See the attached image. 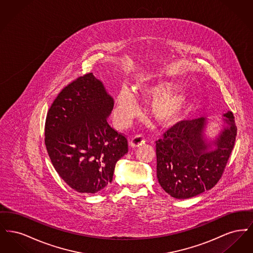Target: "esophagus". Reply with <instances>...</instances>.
Returning a JSON list of instances; mask_svg holds the SVG:
<instances>
[{
	"label": "esophagus",
	"mask_w": 253,
	"mask_h": 253,
	"mask_svg": "<svg viewBox=\"0 0 253 253\" xmlns=\"http://www.w3.org/2000/svg\"><path fill=\"white\" fill-rule=\"evenodd\" d=\"M145 142L146 141H145L144 136L141 134H137V135L133 136L132 139L129 141V145L131 148H137V147L144 144Z\"/></svg>",
	"instance_id": "1"
}]
</instances>
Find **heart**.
Returning a JSON list of instances; mask_svg holds the SVG:
<instances>
[{
	"label": "heart",
	"instance_id": "b5f03b06",
	"mask_svg": "<svg viewBox=\"0 0 253 253\" xmlns=\"http://www.w3.org/2000/svg\"><path fill=\"white\" fill-rule=\"evenodd\" d=\"M178 88L173 81L159 78L141 82L134 86L133 94L127 88L118 93L115 103V119L119 127L127 126L139 110L137 98L158 99L152 105V114L164 126L176 123L191 108V97L184 93H174ZM135 95L134 97V96Z\"/></svg>",
	"mask_w": 253,
	"mask_h": 253
}]
</instances>
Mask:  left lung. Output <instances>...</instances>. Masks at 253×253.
<instances>
[{"instance_id": "1", "label": "left lung", "mask_w": 253, "mask_h": 253, "mask_svg": "<svg viewBox=\"0 0 253 253\" xmlns=\"http://www.w3.org/2000/svg\"><path fill=\"white\" fill-rule=\"evenodd\" d=\"M206 118L180 121L157 141V176L171 197L188 199L216 185L233 149L237 128L231 112L223 115L219 132L207 134Z\"/></svg>"}]
</instances>
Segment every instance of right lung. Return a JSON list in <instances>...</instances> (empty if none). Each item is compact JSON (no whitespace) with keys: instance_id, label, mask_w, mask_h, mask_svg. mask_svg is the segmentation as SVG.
<instances>
[{"instance_id":"add662e5","label":"right lung","mask_w":253,"mask_h":253,"mask_svg":"<svg viewBox=\"0 0 253 253\" xmlns=\"http://www.w3.org/2000/svg\"><path fill=\"white\" fill-rule=\"evenodd\" d=\"M113 108V96L93 73L63 88L49 108L44 132L49 157L78 193L103 190L128 153L126 137L108 124Z\"/></svg>"}]
</instances>
